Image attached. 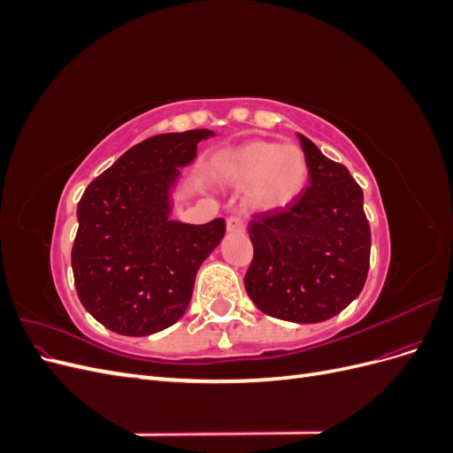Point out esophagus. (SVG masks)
Returning <instances> with one entry per match:
<instances>
[{
    "label": "esophagus",
    "mask_w": 453,
    "mask_h": 453,
    "mask_svg": "<svg viewBox=\"0 0 453 453\" xmlns=\"http://www.w3.org/2000/svg\"><path fill=\"white\" fill-rule=\"evenodd\" d=\"M226 232H228V234H243L245 225H243L242 219L236 217V215H230L226 219Z\"/></svg>",
    "instance_id": "1"
}]
</instances>
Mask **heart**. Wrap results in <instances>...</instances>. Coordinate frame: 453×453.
Instances as JSON below:
<instances>
[{
  "label": "heart",
  "mask_w": 453,
  "mask_h": 453,
  "mask_svg": "<svg viewBox=\"0 0 453 453\" xmlns=\"http://www.w3.org/2000/svg\"><path fill=\"white\" fill-rule=\"evenodd\" d=\"M215 164L221 181L245 188V205L255 213L289 208L310 180L304 150L291 143L250 140L221 150Z\"/></svg>",
  "instance_id": "obj_1"
}]
</instances>
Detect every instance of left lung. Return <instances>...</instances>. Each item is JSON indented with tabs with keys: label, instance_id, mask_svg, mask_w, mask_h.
<instances>
[{
	"label": "left lung",
	"instance_id": "1",
	"mask_svg": "<svg viewBox=\"0 0 453 453\" xmlns=\"http://www.w3.org/2000/svg\"><path fill=\"white\" fill-rule=\"evenodd\" d=\"M310 185L285 211L250 223L253 260L245 291L272 318L321 323L363 291L370 265V226L363 190L346 166L298 134Z\"/></svg>",
	"mask_w": 453,
	"mask_h": 453
}]
</instances>
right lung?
<instances>
[{
    "label": "right lung",
    "instance_id": "1",
    "mask_svg": "<svg viewBox=\"0 0 453 453\" xmlns=\"http://www.w3.org/2000/svg\"><path fill=\"white\" fill-rule=\"evenodd\" d=\"M211 130L153 135L128 149L87 187L77 205L72 268L81 304L109 331H164L193 296L196 272L221 243L225 221L172 219L181 168Z\"/></svg>",
    "mask_w": 453,
    "mask_h": 453
}]
</instances>
